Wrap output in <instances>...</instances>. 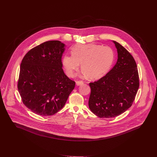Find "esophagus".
Instances as JSON below:
<instances>
[{"label":"esophagus","instance_id":"esophagus-1","mask_svg":"<svg viewBox=\"0 0 157 157\" xmlns=\"http://www.w3.org/2000/svg\"><path fill=\"white\" fill-rule=\"evenodd\" d=\"M83 81H76V85H77V86H79V85H83Z\"/></svg>","mask_w":157,"mask_h":157}]
</instances>
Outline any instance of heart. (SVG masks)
<instances>
[{
	"mask_svg": "<svg viewBox=\"0 0 157 157\" xmlns=\"http://www.w3.org/2000/svg\"><path fill=\"white\" fill-rule=\"evenodd\" d=\"M65 55L62 65L67 76L73 77L80 66L82 74L90 79H97L107 74L114 60V52L110 47L95 44H78Z\"/></svg>",
	"mask_w": 157,
	"mask_h": 157,
	"instance_id": "1",
	"label": "heart"
}]
</instances>
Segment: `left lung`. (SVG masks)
Returning a JSON list of instances; mask_svg holds the SVG:
<instances>
[{
	"instance_id": "left-lung-1",
	"label": "left lung",
	"mask_w": 157,
	"mask_h": 157,
	"mask_svg": "<svg viewBox=\"0 0 157 157\" xmlns=\"http://www.w3.org/2000/svg\"><path fill=\"white\" fill-rule=\"evenodd\" d=\"M117 51V61L110 71L97 81L90 83L88 105L100 118L118 116L131 107L139 86L136 62L129 52L113 41Z\"/></svg>"
}]
</instances>
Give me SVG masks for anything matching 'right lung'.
I'll return each mask as SVG.
<instances>
[{
    "instance_id": "right-lung-1",
    "label": "right lung",
    "mask_w": 157,
    "mask_h": 157,
    "mask_svg": "<svg viewBox=\"0 0 157 157\" xmlns=\"http://www.w3.org/2000/svg\"><path fill=\"white\" fill-rule=\"evenodd\" d=\"M65 50L61 41H48L30 50L22 60L18 90L24 104L37 114L60 110L75 88L62 69Z\"/></svg>"
}]
</instances>
